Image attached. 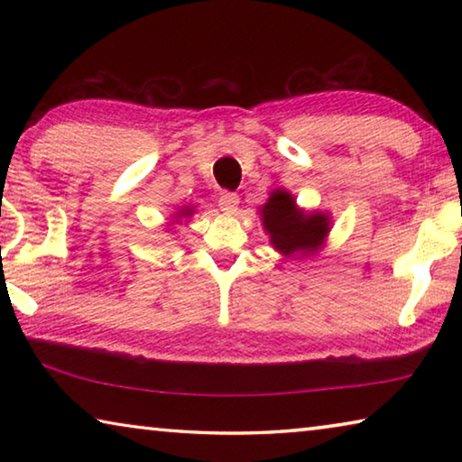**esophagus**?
Wrapping results in <instances>:
<instances>
[{"label":"esophagus","instance_id":"esophagus-1","mask_svg":"<svg viewBox=\"0 0 462 462\" xmlns=\"http://www.w3.org/2000/svg\"><path fill=\"white\" fill-rule=\"evenodd\" d=\"M238 203H240V198L236 193L232 191H222L220 193V199H217V206H220V209L224 214H236L238 209Z\"/></svg>","mask_w":462,"mask_h":462}]
</instances>
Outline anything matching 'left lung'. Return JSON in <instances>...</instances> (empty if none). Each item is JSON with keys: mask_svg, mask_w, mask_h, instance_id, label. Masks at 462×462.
<instances>
[{"mask_svg": "<svg viewBox=\"0 0 462 462\" xmlns=\"http://www.w3.org/2000/svg\"><path fill=\"white\" fill-rule=\"evenodd\" d=\"M261 220L271 245L283 256L316 253L330 232V216L324 212H303L293 195L285 189L271 191L261 208Z\"/></svg>", "mask_w": 462, "mask_h": 462, "instance_id": "left-lung-1", "label": "left lung"}]
</instances>
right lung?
Returning a JSON list of instances; mask_svg holds the SVG:
<instances>
[{
    "label": "right lung",
    "instance_id": "obj_1",
    "mask_svg": "<svg viewBox=\"0 0 462 462\" xmlns=\"http://www.w3.org/2000/svg\"><path fill=\"white\" fill-rule=\"evenodd\" d=\"M193 214V208H183L181 212L177 214V217H187V216H191Z\"/></svg>",
    "mask_w": 462,
    "mask_h": 462
}]
</instances>
